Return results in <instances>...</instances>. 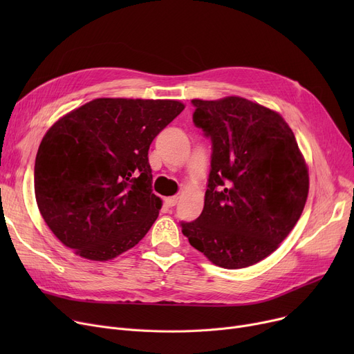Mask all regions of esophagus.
I'll return each mask as SVG.
<instances>
[{"label": "esophagus", "instance_id": "34e87169", "mask_svg": "<svg viewBox=\"0 0 354 354\" xmlns=\"http://www.w3.org/2000/svg\"><path fill=\"white\" fill-rule=\"evenodd\" d=\"M178 196H169V198H165V205L169 207V208H174L176 203H178Z\"/></svg>", "mask_w": 354, "mask_h": 354}]
</instances>
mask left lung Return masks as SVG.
Masks as SVG:
<instances>
[{"mask_svg":"<svg viewBox=\"0 0 354 354\" xmlns=\"http://www.w3.org/2000/svg\"><path fill=\"white\" fill-rule=\"evenodd\" d=\"M194 123L212 142L205 205L180 222L189 244L215 266L245 268L274 252L300 219L308 171L277 111L244 97L194 99Z\"/></svg>","mask_w":354,"mask_h":354,"instance_id":"left-lung-1","label":"left lung"}]
</instances>
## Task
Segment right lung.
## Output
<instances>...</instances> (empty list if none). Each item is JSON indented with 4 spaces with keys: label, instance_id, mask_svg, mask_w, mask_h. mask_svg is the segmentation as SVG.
Instances as JSON below:
<instances>
[{
    "label": "right lung",
    "instance_id": "obj_1",
    "mask_svg": "<svg viewBox=\"0 0 354 354\" xmlns=\"http://www.w3.org/2000/svg\"><path fill=\"white\" fill-rule=\"evenodd\" d=\"M183 109L178 100L103 97L48 129L35 158L34 192L66 247L107 261L151 230L162 201L152 192L149 146Z\"/></svg>",
    "mask_w": 354,
    "mask_h": 354
}]
</instances>
